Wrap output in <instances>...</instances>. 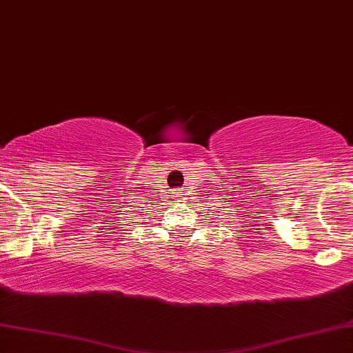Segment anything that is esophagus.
<instances>
[{
    "label": "esophagus",
    "instance_id": "obj_1",
    "mask_svg": "<svg viewBox=\"0 0 353 353\" xmlns=\"http://www.w3.org/2000/svg\"><path fill=\"white\" fill-rule=\"evenodd\" d=\"M178 193H180V191H178V190H176V194H178Z\"/></svg>",
    "mask_w": 353,
    "mask_h": 353
}]
</instances>
